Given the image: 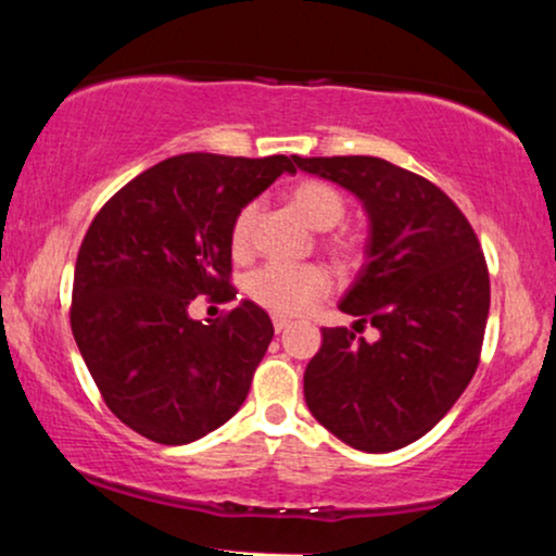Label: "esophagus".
<instances>
[{"label": "esophagus", "mask_w": 556, "mask_h": 556, "mask_svg": "<svg viewBox=\"0 0 556 556\" xmlns=\"http://www.w3.org/2000/svg\"><path fill=\"white\" fill-rule=\"evenodd\" d=\"M287 327H290V321H287V318H282V316L274 318V331H277V334H279V331H285Z\"/></svg>", "instance_id": "esophagus-1"}]
</instances>
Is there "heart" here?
Wrapping results in <instances>:
<instances>
[{
    "instance_id": "obj_1",
    "label": "heart",
    "mask_w": 556,
    "mask_h": 556,
    "mask_svg": "<svg viewBox=\"0 0 556 556\" xmlns=\"http://www.w3.org/2000/svg\"><path fill=\"white\" fill-rule=\"evenodd\" d=\"M287 203L305 225L314 229L337 227L344 216V198L334 185L321 180L298 182L295 188L287 190ZM258 206L248 203L238 214L232 225V251L245 256L251 251L253 232H256ZM342 253L350 251V242H337ZM329 290V274L314 264H266L253 277L248 279V295L264 305L266 311L279 316L303 314L308 305H314L324 292Z\"/></svg>"
}]
</instances>
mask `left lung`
Instances as JSON below:
<instances>
[{"label":"left lung","instance_id":"left-lung-1","mask_svg":"<svg viewBox=\"0 0 556 556\" xmlns=\"http://www.w3.org/2000/svg\"><path fill=\"white\" fill-rule=\"evenodd\" d=\"M295 159L350 190L368 216L366 264L340 300L353 327L321 331L305 405L361 452H394L431 431L473 379L489 318V271L473 227L437 185L376 156Z\"/></svg>","mask_w":556,"mask_h":556}]
</instances>
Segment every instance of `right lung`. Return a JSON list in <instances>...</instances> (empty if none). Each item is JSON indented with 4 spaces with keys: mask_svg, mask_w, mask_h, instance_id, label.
<instances>
[{
    "mask_svg": "<svg viewBox=\"0 0 556 556\" xmlns=\"http://www.w3.org/2000/svg\"><path fill=\"white\" fill-rule=\"evenodd\" d=\"M292 156L182 154L146 169L96 214L73 282V337L110 410L159 444H188L248 397L274 327L251 300L195 321L198 295L232 298V225Z\"/></svg>",
    "mask_w": 556,
    "mask_h": 556,
    "instance_id": "obj_1",
    "label": "right lung"
}]
</instances>
